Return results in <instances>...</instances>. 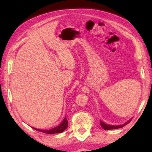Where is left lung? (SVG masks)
<instances>
[{
    "instance_id": "8db88e82",
    "label": "left lung",
    "mask_w": 152,
    "mask_h": 152,
    "mask_svg": "<svg viewBox=\"0 0 152 152\" xmlns=\"http://www.w3.org/2000/svg\"><path fill=\"white\" fill-rule=\"evenodd\" d=\"M131 121H129L128 122H127L125 124L121 125H117V126H113V125H109L107 124H105L104 122L101 121V127L104 129V130H110V129H119V128H121L123 127H124L125 125H126L127 124H128Z\"/></svg>"
}]
</instances>
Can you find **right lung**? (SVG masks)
I'll use <instances>...</instances> for the list:
<instances>
[{"instance_id":"right-lung-1","label":"right lung","mask_w":152,"mask_h":152,"mask_svg":"<svg viewBox=\"0 0 152 152\" xmlns=\"http://www.w3.org/2000/svg\"><path fill=\"white\" fill-rule=\"evenodd\" d=\"M68 120H67L66 117H65L64 118V119L62 121V123H61L60 125H58V127H56L55 128L51 129L42 130V129H35V128H33V129L35 130L38 131V132L47 133V134H53V133H59L63 132L65 130L67 127H68Z\"/></svg>"}]
</instances>
